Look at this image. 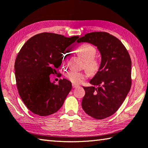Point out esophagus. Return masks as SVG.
<instances>
[{
    "mask_svg": "<svg viewBox=\"0 0 148 148\" xmlns=\"http://www.w3.org/2000/svg\"><path fill=\"white\" fill-rule=\"evenodd\" d=\"M78 86V85H77L76 84H72V87H73V88H76V87H77Z\"/></svg>",
    "mask_w": 148,
    "mask_h": 148,
    "instance_id": "esophagus-1",
    "label": "esophagus"
}]
</instances>
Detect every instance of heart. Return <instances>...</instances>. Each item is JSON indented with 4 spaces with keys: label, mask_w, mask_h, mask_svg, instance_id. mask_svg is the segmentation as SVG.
Here are the masks:
<instances>
[{
    "label": "heart",
    "mask_w": 148,
    "mask_h": 148,
    "mask_svg": "<svg viewBox=\"0 0 148 148\" xmlns=\"http://www.w3.org/2000/svg\"><path fill=\"white\" fill-rule=\"evenodd\" d=\"M77 51L85 61V67L92 73H95L99 71L100 63L98 60L95 59L97 54V49L89 44H84L77 47ZM65 56V55H64ZM66 56L62 57V61L65 62ZM88 76L87 72H78L71 71L67 74L68 79L74 84H79Z\"/></svg>",
    "instance_id": "heart-1"
}]
</instances>
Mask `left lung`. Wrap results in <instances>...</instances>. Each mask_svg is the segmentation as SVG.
Masks as SVG:
<instances>
[{"mask_svg":"<svg viewBox=\"0 0 148 148\" xmlns=\"http://www.w3.org/2000/svg\"><path fill=\"white\" fill-rule=\"evenodd\" d=\"M77 42L94 45L101 55L99 71L89 82L92 86L84 87L82 108L95 119L106 118L116 113L131 89V57L122 42L106 32L87 33Z\"/></svg>","mask_w":148,"mask_h":148,"instance_id":"8db88e82","label":"left lung"}]
</instances>
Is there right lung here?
Returning a JSON list of instances; mask_svg holds the SVG:
<instances>
[{"label": "right lung", "mask_w": 148, "mask_h": 148, "mask_svg": "<svg viewBox=\"0 0 148 148\" xmlns=\"http://www.w3.org/2000/svg\"><path fill=\"white\" fill-rule=\"evenodd\" d=\"M79 38L42 32L29 39L15 61V76L19 96L30 111L49 116L61 108L72 89L71 82L50 81V74L61 66L64 50Z\"/></svg>", "instance_id": "1"}]
</instances>
